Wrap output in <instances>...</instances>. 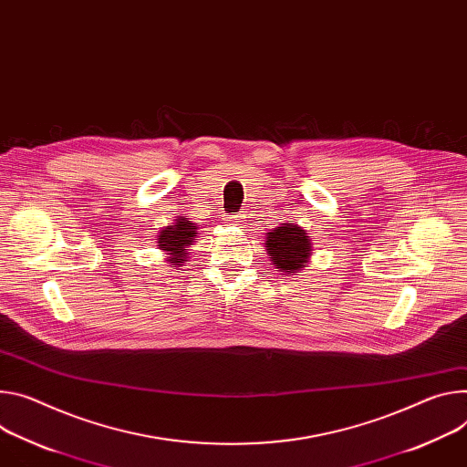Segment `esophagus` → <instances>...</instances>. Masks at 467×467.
Listing matches in <instances>:
<instances>
[{
    "label": "esophagus",
    "mask_w": 467,
    "mask_h": 467,
    "mask_svg": "<svg viewBox=\"0 0 467 467\" xmlns=\"http://www.w3.org/2000/svg\"><path fill=\"white\" fill-rule=\"evenodd\" d=\"M234 218H244V216H240V214H238V216H234Z\"/></svg>",
    "instance_id": "34e87169"
}]
</instances>
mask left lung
<instances>
[{
	"label": "left lung",
	"instance_id": "1",
	"mask_svg": "<svg viewBox=\"0 0 467 467\" xmlns=\"http://www.w3.org/2000/svg\"><path fill=\"white\" fill-rule=\"evenodd\" d=\"M266 249L274 265L285 272L296 274L300 268H306L309 259L311 240L304 229L298 225L277 227L274 233L266 234Z\"/></svg>",
	"mask_w": 467,
	"mask_h": 467
}]
</instances>
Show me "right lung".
<instances>
[{
    "mask_svg": "<svg viewBox=\"0 0 467 467\" xmlns=\"http://www.w3.org/2000/svg\"><path fill=\"white\" fill-rule=\"evenodd\" d=\"M195 236H197L195 223H190L188 218H182V220H177L175 225H169L165 227V231H161L158 244L163 251H171L169 255H173L171 259L173 263H182L188 257L184 247L190 245Z\"/></svg>",
    "mask_w": 467,
    "mask_h": 467,
    "instance_id": "1",
    "label": "right lung"
}]
</instances>
